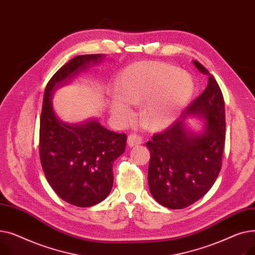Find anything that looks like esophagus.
Returning a JSON list of instances; mask_svg holds the SVG:
<instances>
[{
    "label": "esophagus",
    "mask_w": 255,
    "mask_h": 255,
    "mask_svg": "<svg viewBox=\"0 0 255 255\" xmlns=\"http://www.w3.org/2000/svg\"><path fill=\"white\" fill-rule=\"evenodd\" d=\"M127 143L129 146H135V145H138L140 143H142V137L137 135V134H130L127 138Z\"/></svg>",
    "instance_id": "1"
}]
</instances>
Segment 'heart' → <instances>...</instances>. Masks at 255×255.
<instances>
[{
  "mask_svg": "<svg viewBox=\"0 0 255 255\" xmlns=\"http://www.w3.org/2000/svg\"><path fill=\"white\" fill-rule=\"evenodd\" d=\"M118 95L109 102L111 113L123 123L135 118L133 104H142V118L151 129L170 125L194 95L192 77L178 67L160 62H138L120 74Z\"/></svg>",
  "mask_w": 255,
  "mask_h": 255,
  "instance_id": "heart-1",
  "label": "heart"
}]
</instances>
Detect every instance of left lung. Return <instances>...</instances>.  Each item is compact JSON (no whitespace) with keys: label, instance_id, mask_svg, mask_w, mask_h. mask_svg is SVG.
Returning a JSON list of instances; mask_svg holds the SVG:
<instances>
[{"label":"left lung","instance_id":"1","mask_svg":"<svg viewBox=\"0 0 255 255\" xmlns=\"http://www.w3.org/2000/svg\"><path fill=\"white\" fill-rule=\"evenodd\" d=\"M194 66L208 75V86L169 127L145 143L151 158L148 183L156 202L168 209H184L202 198L215 183L225 142V109L222 92L214 76L197 61ZM205 119L195 133L185 120Z\"/></svg>","mask_w":255,"mask_h":255}]
</instances>
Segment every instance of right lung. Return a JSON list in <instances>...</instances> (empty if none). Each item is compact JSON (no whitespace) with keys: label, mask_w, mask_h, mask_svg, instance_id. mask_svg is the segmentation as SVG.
Returning <instances> with one entry per match:
<instances>
[{"label":"right lung","mask_w":255,"mask_h":255,"mask_svg":"<svg viewBox=\"0 0 255 255\" xmlns=\"http://www.w3.org/2000/svg\"><path fill=\"white\" fill-rule=\"evenodd\" d=\"M104 58L77 56L61 67L45 88L40 117L39 154L45 178L63 200L80 208L97 205L111 193L113 164L124 153L127 136L95 119L66 124L56 116L51 99L58 89Z\"/></svg>","instance_id":"1"}]
</instances>
